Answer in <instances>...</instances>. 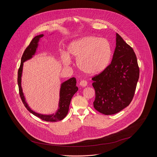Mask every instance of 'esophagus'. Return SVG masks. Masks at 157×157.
Masks as SVG:
<instances>
[{
    "mask_svg": "<svg viewBox=\"0 0 157 157\" xmlns=\"http://www.w3.org/2000/svg\"><path fill=\"white\" fill-rule=\"evenodd\" d=\"M79 85L82 87H86L88 85V82L86 80H82L79 83Z\"/></svg>",
    "mask_w": 157,
    "mask_h": 157,
    "instance_id": "esophagus-1",
    "label": "esophagus"
}]
</instances>
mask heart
<instances>
[{
    "mask_svg": "<svg viewBox=\"0 0 157 157\" xmlns=\"http://www.w3.org/2000/svg\"><path fill=\"white\" fill-rule=\"evenodd\" d=\"M67 53L62 56L65 65L70 64L71 57L77 59V66L82 72L96 75L108 66L111 48L106 39L87 36L71 42L67 46Z\"/></svg>",
    "mask_w": 157,
    "mask_h": 157,
    "instance_id": "1",
    "label": "heart"
}]
</instances>
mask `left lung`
I'll return each mask as SVG.
<instances>
[{
	"instance_id": "8db88e82",
	"label": "left lung",
	"mask_w": 157,
	"mask_h": 157,
	"mask_svg": "<svg viewBox=\"0 0 157 157\" xmlns=\"http://www.w3.org/2000/svg\"><path fill=\"white\" fill-rule=\"evenodd\" d=\"M139 67L133 49L116 33V46L111 64L94 77V108L105 115H112L129 105L139 78Z\"/></svg>"
}]
</instances>
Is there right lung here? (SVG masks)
Listing matches in <instances>:
<instances>
[{
  "label": "right lung",
  "mask_w": 157,
  "mask_h": 157,
  "mask_svg": "<svg viewBox=\"0 0 157 157\" xmlns=\"http://www.w3.org/2000/svg\"><path fill=\"white\" fill-rule=\"evenodd\" d=\"M44 34H40L36 36L31 42L30 44L25 50L22 57L21 59V66L18 71V77H17V83L19 86V94L21 98L22 99L23 103L25 108L29 112H31L35 116L40 118L42 120L46 121H57L63 120L69 111V107L71 103V100L75 93L78 90V88L76 86V79L74 77L71 78L67 81L63 82L61 84L60 89V98L59 102V108L55 113L45 115L41 114L33 111L29 106H28L26 101L25 100L22 88V75L23 66V63L31 58L33 57V56L35 55L37 49L39 46V42L40 39L44 37Z\"/></svg>",
  "instance_id": "right-lung-1"
}]
</instances>
